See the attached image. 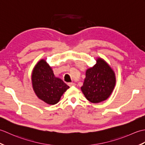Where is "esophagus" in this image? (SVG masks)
<instances>
[{"label":"esophagus","mask_w":145,"mask_h":145,"mask_svg":"<svg viewBox=\"0 0 145 145\" xmlns=\"http://www.w3.org/2000/svg\"><path fill=\"white\" fill-rule=\"evenodd\" d=\"M68 85H69V86H70V87H75L76 85L75 83H69Z\"/></svg>","instance_id":"esophagus-1"}]
</instances>
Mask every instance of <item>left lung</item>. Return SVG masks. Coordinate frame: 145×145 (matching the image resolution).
<instances>
[{
	"instance_id": "left-lung-1",
	"label": "left lung",
	"mask_w": 145,
	"mask_h": 145,
	"mask_svg": "<svg viewBox=\"0 0 145 145\" xmlns=\"http://www.w3.org/2000/svg\"><path fill=\"white\" fill-rule=\"evenodd\" d=\"M95 65L86 70L81 90L85 98L93 103L106 100L116 85L115 72L103 58L98 57Z\"/></svg>"
}]
</instances>
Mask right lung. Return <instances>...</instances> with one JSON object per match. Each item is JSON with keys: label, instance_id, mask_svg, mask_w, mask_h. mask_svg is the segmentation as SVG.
I'll use <instances>...</instances> for the list:
<instances>
[{"label": "right lung", "instance_id": "1", "mask_svg": "<svg viewBox=\"0 0 145 145\" xmlns=\"http://www.w3.org/2000/svg\"><path fill=\"white\" fill-rule=\"evenodd\" d=\"M33 90L39 99L48 105L57 104L69 87L56 77L52 67L44 59L39 60L31 76Z\"/></svg>", "mask_w": 145, "mask_h": 145}]
</instances>
